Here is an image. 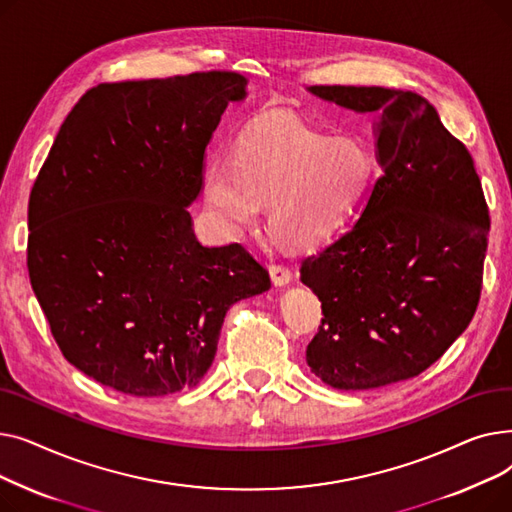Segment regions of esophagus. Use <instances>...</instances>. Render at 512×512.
Listing matches in <instances>:
<instances>
[{"instance_id": "34e87169", "label": "esophagus", "mask_w": 512, "mask_h": 512, "mask_svg": "<svg viewBox=\"0 0 512 512\" xmlns=\"http://www.w3.org/2000/svg\"><path fill=\"white\" fill-rule=\"evenodd\" d=\"M270 276H272V282L276 286H286L292 280V272L282 263H272L270 265Z\"/></svg>"}]
</instances>
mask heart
<instances>
[{
    "label": "heart",
    "mask_w": 512,
    "mask_h": 512,
    "mask_svg": "<svg viewBox=\"0 0 512 512\" xmlns=\"http://www.w3.org/2000/svg\"><path fill=\"white\" fill-rule=\"evenodd\" d=\"M375 178L378 159L365 141L334 139L272 116L238 134L230 164L220 157L209 161L203 199L230 234L253 226L261 203H270L272 234L307 249L351 222Z\"/></svg>",
    "instance_id": "1"
}]
</instances>
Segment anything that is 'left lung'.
<instances>
[{
    "label": "left lung",
    "instance_id": "8db88e82",
    "mask_svg": "<svg viewBox=\"0 0 512 512\" xmlns=\"http://www.w3.org/2000/svg\"><path fill=\"white\" fill-rule=\"evenodd\" d=\"M311 93L382 112V176L355 226L301 263L324 313L307 365L338 390L415 378L467 330L479 303L490 218L473 157L417 93L342 85Z\"/></svg>",
    "mask_w": 512,
    "mask_h": 512
}]
</instances>
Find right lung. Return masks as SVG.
Instances as JSON below:
<instances>
[{
  "mask_svg": "<svg viewBox=\"0 0 512 512\" xmlns=\"http://www.w3.org/2000/svg\"><path fill=\"white\" fill-rule=\"evenodd\" d=\"M247 78L209 70L87 91L29 199L26 267L62 355L130 396L193 388L228 309L272 286L238 242L203 247L205 149Z\"/></svg>",
  "mask_w": 512,
  "mask_h": 512,
  "instance_id": "right-lung-1",
  "label": "right lung"
}]
</instances>
